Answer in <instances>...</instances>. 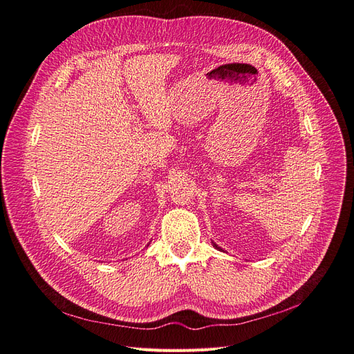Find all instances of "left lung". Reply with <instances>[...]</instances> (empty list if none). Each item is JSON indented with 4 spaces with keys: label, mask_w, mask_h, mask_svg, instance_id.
Instances as JSON below:
<instances>
[{
    "label": "left lung",
    "mask_w": 354,
    "mask_h": 354,
    "mask_svg": "<svg viewBox=\"0 0 354 354\" xmlns=\"http://www.w3.org/2000/svg\"><path fill=\"white\" fill-rule=\"evenodd\" d=\"M213 247H216V248H218V250H222V248H221V247H218V245H216V244H214V243H213Z\"/></svg>",
    "instance_id": "1"
}]
</instances>
